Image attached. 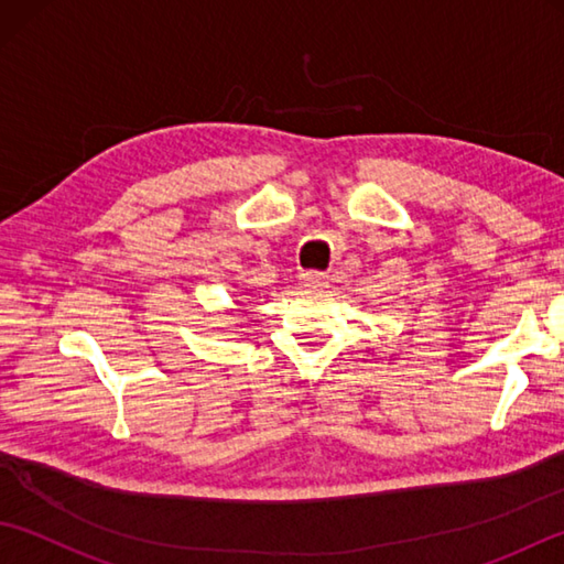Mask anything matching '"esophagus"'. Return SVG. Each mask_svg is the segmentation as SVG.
<instances>
[{
	"label": "esophagus",
	"instance_id": "obj_1",
	"mask_svg": "<svg viewBox=\"0 0 564 564\" xmlns=\"http://www.w3.org/2000/svg\"><path fill=\"white\" fill-rule=\"evenodd\" d=\"M301 283L310 291H322V289H327V285H329V275L319 273V271H307V273L301 275Z\"/></svg>",
	"mask_w": 564,
	"mask_h": 564
}]
</instances>
